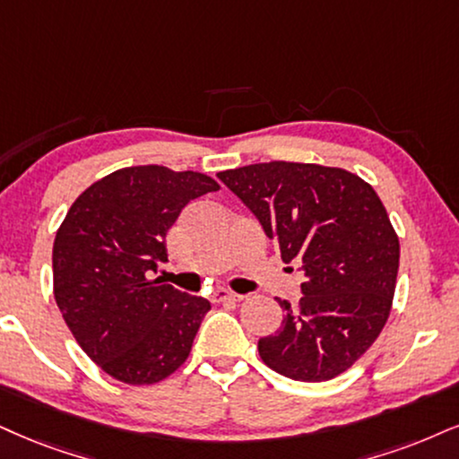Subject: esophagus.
Instances as JSON below:
<instances>
[{
	"label": "esophagus",
	"mask_w": 459,
	"mask_h": 459,
	"mask_svg": "<svg viewBox=\"0 0 459 459\" xmlns=\"http://www.w3.org/2000/svg\"><path fill=\"white\" fill-rule=\"evenodd\" d=\"M242 296L228 290H217L212 293V302H240Z\"/></svg>",
	"instance_id": "1"
}]
</instances>
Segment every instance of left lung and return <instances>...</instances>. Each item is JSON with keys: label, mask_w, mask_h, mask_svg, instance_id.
Returning <instances> with one entry per match:
<instances>
[{"label": "left lung", "mask_w": 459, "mask_h": 459, "mask_svg": "<svg viewBox=\"0 0 459 459\" xmlns=\"http://www.w3.org/2000/svg\"><path fill=\"white\" fill-rule=\"evenodd\" d=\"M217 177L251 208L282 262L307 274L298 307L259 341L264 364L321 383L358 361L392 313L400 240L381 197L358 174L319 163L270 161Z\"/></svg>", "instance_id": "left-lung-1"}]
</instances>
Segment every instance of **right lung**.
Masks as SVG:
<instances>
[{"label": "right lung", "mask_w": 459, "mask_h": 459, "mask_svg": "<svg viewBox=\"0 0 459 459\" xmlns=\"http://www.w3.org/2000/svg\"><path fill=\"white\" fill-rule=\"evenodd\" d=\"M219 191L202 172L121 168L82 191L53 245V291L65 325L106 375L152 385L177 372L211 302L149 279L168 262L166 234L195 197Z\"/></svg>", "instance_id": "obj_1"}]
</instances>
